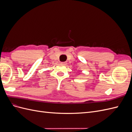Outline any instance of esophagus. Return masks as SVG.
<instances>
[{
	"label": "esophagus",
	"mask_w": 132,
	"mask_h": 132,
	"mask_svg": "<svg viewBox=\"0 0 132 132\" xmlns=\"http://www.w3.org/2000/svg\"><path fill=\"white\" fill-rule=\"evenodd\" d=\"M61 63L63 65H67V63L66 62H62Z\"/></svg>",
	"instance_id": "34e87169"
}]
</instances>
